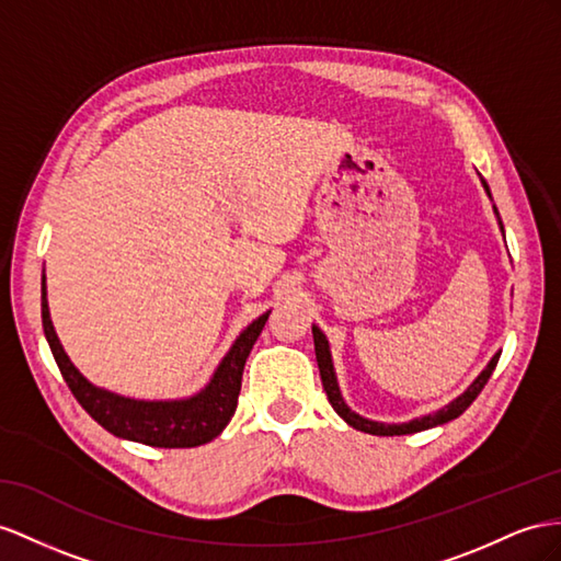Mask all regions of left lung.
Instances as JSON below:
<instances>
[{
	"mask_svg": "<svg viewBox=\"0 0 561 561\" xmlns=\"http://www.w3.org/2000/svg\"><path fill=\"white\" fill-rule=\"evenodd\" d=\"M483 186L488 196H491V190H488V184L483 180ZM497 213V208H495ZM502 227V222H500ZM505 232V229H502ZM312 339H314V355H318V367H320V377H322V386H324V393L329 398V403H332V408L336 410V414L341 420H346L353 428L357 431H365V434H371V436H403V434H417V431H424V428H431V426H438V424H445L450 420H457L459 414H462L473 400H477V396L483 391V386L488 383V379H491L493 369L500 360V353L493 357L491 363H488V367L481 371L479 379L473 381L469 389L459 396L457 400H453L450 405H445L443 410L434 412V414H426V417H420V420H412L408 424H381V422H369V420H363L360 414H355L348 410V405L343 403L341 398V391H339V383H336V377H334V365H332V355H329V343L324 339V334L320 332L318 327H312Z\"/></svg>",
	"mask_w": 561,
	"mask_h": 561,
	"instance_id": "8db88e82",
	"label": "left lung"
}]
</instances>
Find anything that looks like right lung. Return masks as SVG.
I'll return each instance as SVG.
<instances>
[{"label": "right lung", "instance_id": "right-lung-1", "mask_svg": "<svg viewBox=\"0 0 561 561\" xmlns=\"http://www.w3.org/2000/svg\"><path fill=\"white\" fill-rule=\"evenodd\" d=\"M267 318L270 312L261 314L253 324L243 329L204 391L190 400L144 403V400H130L94 389L73 367V363L68 360L49 320L45 277H42V327H45L51 355L61 369V377L68 383L70 393L76 396L82 410L96 424H102L108 434L153 445V448H196V445H204L222 434V428L234 417L239 403L243 365H247V357L255 339L261 336Z\"/></svg>", "mask_w": 561, "mask_h": 561}]
</instances>
